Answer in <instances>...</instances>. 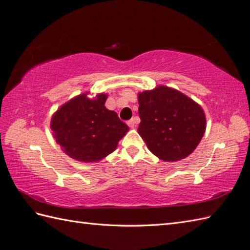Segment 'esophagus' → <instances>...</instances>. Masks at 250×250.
Wrapping results in <instances>:
<instances>
[{
  "mask_svg": "<svg viewBox=\"0 0 250 250\" xmlns=\"http://www.w3.org/2000/svg\"><path fill=\"white\" fill-rule=\"evenodd\" d=\"M138 123H139V118H138V116H135V118H132L131 120L127 122V124H128L129 127H135L136 124Z\"/></svg>",
  "mask_w": 250,
  "mask_h": 250,
  "instance_id": "34e87169",
  "label": "esophagus"
}]
</instances>
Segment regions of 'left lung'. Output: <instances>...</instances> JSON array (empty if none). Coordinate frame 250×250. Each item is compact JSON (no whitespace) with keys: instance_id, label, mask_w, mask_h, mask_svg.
I'll return each mask as SVG.
<instances>
[{"instance_id":"1","label":"left lung","mask_w":250,"mask_h":250,"mask_svg":"<svg viewBox=\"0 0 250 250\" xmlns=\"http://www.w3.org/2000/svg\"><path fill=\"white\" fill-rule=\"evenodd\" d=\"M138 132L147 148L165 162H177L191 154L205 131L202 108L188 96L167 86L138 95Z\"/></svg>"}]
</instances>
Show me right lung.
<instances>
[{"mask_svg":"<svg viewBox=\"0 0 250 250\" xmlns=\"http://www.w3.org/2000/svg\"><path fill=\"white\" fill-rule=\"evenodd\" d=\"M107 95L81 94L63 104L51 120L53 136L71 158L93 163L106 157L128 131L114 111L104 107Z\"/></svg>","mask_w":250,"mask_h":250,"instance_id":"add662e5","label":"right lung"}]
</instances>
